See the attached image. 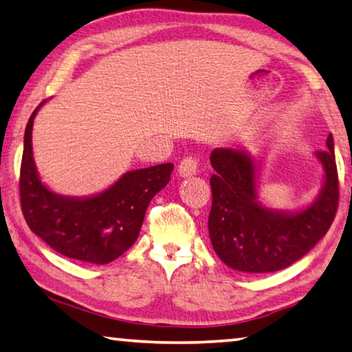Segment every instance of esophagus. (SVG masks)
I'll list each match as a JSON object with an SVG mask.
<instances>
[{
    "label": "esophagus",
    "mask_w": 352,
    "mask_h": 352,
    "mask_svg": "<svg viewBox=\"0 0 352 352\" xmlns=\"http://www.w3.org/2000/svg\"><path fill=\"white\" fill-rule=\"evenodd\" d=\"M197 158H194V156H185L180 161V164H178V174L182 177H191L197 172Z\"/></svg>",
    "instance_id": "34e87169"
}]
</instances>
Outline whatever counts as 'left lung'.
Returning <instances> with one entry per match:
<instances>
[{
    "label": "left lung",
    "mask_w": 352,
    "mask_h": 352,
    "mask_svg": "<svg viewBox=\"0 0 352 352\" xmlns=\"http://www.w3.org/2000/svg\"><path fill=\"white\" fill-rule=\"evenodd\" d=\"M316 156L324 166L326 180L320 196L299 213L272 211L256 202L255 163L236 148H216L210 161L211 210L208 232L214 252L232 270L274 272L304 256L326 235L336 219L340 188L333 138Z\"/></svg>",
    "instance_id": "1"
}]
</instances>
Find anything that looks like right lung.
<instances>
[{
  "mask_svg": "<svg viewBox=\"0 0 352 352\" xmlns=\"http://www.w3.org/2000/svg\"><path fill=\"white\" fill-rule=\"evenodd\" d=\"M28 120L20 166V205L26 224L56 252L87 263L106 265L138 239L150 200L170 180L172 163L126 172L109 189L87 199L54 194L38 180Z\"/></svg>",
  "mask_w": 352,
  "mask_h": 352,
  "instance_id": "1",
  "label": "right lung"
}]
</instances>
